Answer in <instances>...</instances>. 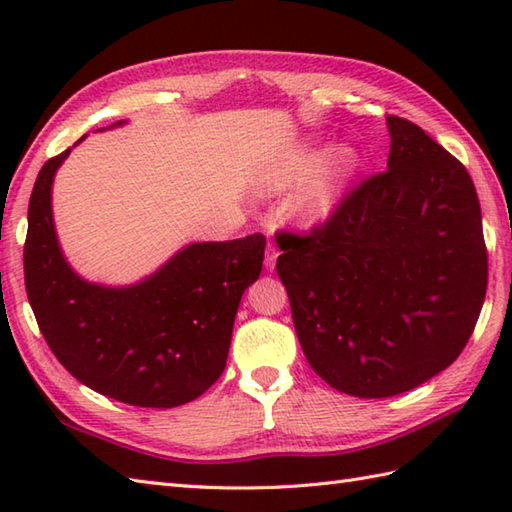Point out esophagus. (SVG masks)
Wrapping results in <instances>:
<instances>
[{
	"label": "esophagus",
	"instance_id": "34e87169",
	"mask_svg": "<svg viewBox=\"0 0 512 512\" xmlns=\"http://www.w3.org/2000/svg\"><path fill=\"white\" fill-rule=\"evenodd\" d=\"M277 257H279V250H277L273 244H268V248H266V259H264L266 270H273V268H275Z\"/></svg>",
	"mask_w": 512,
	"mask_h": 512
}]
</instances>
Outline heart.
I'll return each instance as SVG.
<instances>
[{"instance_id": "1", "label": "heart", "mask_w": 512, "mask_h": 512, "mask_svg": "<svg viewBox=\"0 0 512 512\" xmlns=\"http://www.w3.org/2000/svg\"><path fill=\"white\" fill-rule=\"evenodd\" d=\"M319 154L321 151L314 147L292 151L277 176L281 184H286L309 173L299 184L295 198H292V209L306 220H319V217H325L334 209L347 180L352 178V173L358 167V154L354 149H339L334 156L319 162L318 167L314 168Z\"/></svg>"}]
</instances>
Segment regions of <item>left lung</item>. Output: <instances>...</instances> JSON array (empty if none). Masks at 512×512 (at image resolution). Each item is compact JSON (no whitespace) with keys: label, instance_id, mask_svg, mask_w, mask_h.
I'll use <instances>...</instances> for the list:
<instances>
[{"label":"left lung","instance_id":"obj_1","mask_svg":"<svg viewBox=\"0 0 512 512\" xmlns=\"http://www.w3.org/2000/svg\"><path fill=\"white\" fill-rule=\"evenodd\" d=\"M387 169L328 220L286 233L277 275L310 367L358 398L409 391L469 343L488 284L475 184L416 123L387 116Z\"/></svg>","mask_w":512,"mask_h":512}]
</instances>
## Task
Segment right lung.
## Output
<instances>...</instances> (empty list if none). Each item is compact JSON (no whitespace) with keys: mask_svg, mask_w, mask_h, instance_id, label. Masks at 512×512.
<instances>
[{"mask_svg":"<svg viewBox=\"0 0 512 512\" xmlns=\"http://www.w3.org/2000/svg\"><path fill=\"white\" fill-rule=\"evenodd\" d=\"M68 154L41 167L28 204L24 277L43 339L103 396L158 409L195 400L224 372L239 299L262 273L266 237L191 244L129 288L90 284L65 262L52 224V178Z\"/></svg>","mask_w":512,"mask_h":512,"instance_id":"right-lung-1","label":"right lung"}]
</instances>
